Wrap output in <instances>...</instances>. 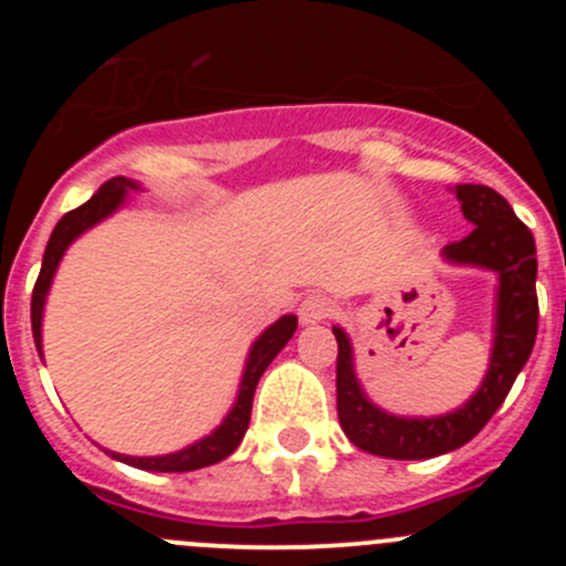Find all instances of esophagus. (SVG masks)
Masks as SVG:
<instances>
[{
    "instance_id": "1",
    "label": "esophagus",
    "mask_w": 566,
    "mask_h": 566,
    "mask_svg": "<svg viewBox=\"0 0 566 566\" xmlns=\"http://www.w3.org/2000/svg\"><path fill=\"white\" fill-rule=\"evenodd\" d=\"M331 315H334V301H331L328 295H310V298L298 306V317L304 325L323 323V319H328Z\"/></svg>"
}]
</instances>
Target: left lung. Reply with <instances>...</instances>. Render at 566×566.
Returning a JSON list of instances; mask_svg holds the SVG:
<instances>
[{
    "label": "left lung",
    "mask_w": 566,
    "mask_h": 566,
    "mask_svg": "<svg viewBox=\"0 0 566 566\" xmlns=\"http://www.w3.org/2000/svg\"><path fill=\"white\" fill-rule=\"evenodd\" d=\"M462 216L473 224L471 235L449 243L443 256L458 265H476L499 273L495 339L490 367L479 391L452 413L432 419H402L373 405L353 369V347L342 328L336 345V410L353 447L391 460H427L471 441L501 408L512 384L526 367L536 339V247L534 235L504 197L488 186H458Z\"/></svg>",
    "instance_id": "8db88e82"
}]
</instances>
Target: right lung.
Wrapping results in <instances>:
<instances>
[{
    "mask_svg": "<svg viewBox=\"0 0 566 566\" xmlns=\"http://www.w3.org/2000/svg\"><path fill=\"white\" fill-rule=\"evenodd\" d=\"M128 191H139L134 180H125V177H112L106 180L82 208L71 210V213L62 216L56 221L54 232L49 238V247H45L43 254V265H40V276L35 282V290H32V336H35V347L38 353L43 356V339H40V325H43V306H45V295H49L51 279H54L56 265H60L62 254H65L67 247L76 241L82 232H87L90 227H95L98 221H104L106 216H112L119 205L125 202V193ZM298 328V317L295 315H284L279 317L271 328H265L260 334V339L251 345L247 369H243V380H241V391H238L235 405L227 413V419L210 432L208 438L202 441L191 443V447L180 449L175 454H161V458H128V454H117L108 452L114 460L128 462V465L142 468V471H161V473H182V471H197V468L213 465V462H221L224 458H230L238 447H241L243 436L249 430V419H251V399H254V389L260 384L262 373L268 369V364L279 356L284 345L290 342V336L295 334Z\"/></svg>",
    "mask_w": 566,
    "mask_h": 566,
    "instance_id": "1",
    "label": "right lung"
}]
</instances>
